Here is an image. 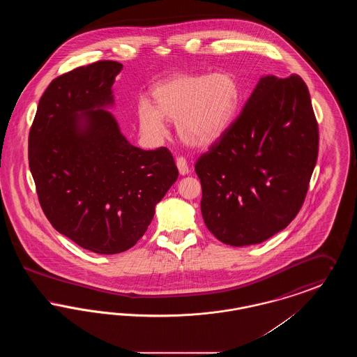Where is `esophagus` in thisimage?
Here are the masks:
<instances>
[{
  "mask_svg": "<svg viewBox=\"0 0 357 357\" xmlns=\"http://www.w3.org/2000/svg\"><path fill=\"white\" fill-rule=\"evenodd\" d=\"M175 163H176V167H178V171H179L181 175H187L190 172V167H188L185 158H176Z\"/></svg>",
  "mask_w": 357,
  "mask_h": 357,
  "instance_id": "1",
  "label": "esophagus"
}]
</instances>
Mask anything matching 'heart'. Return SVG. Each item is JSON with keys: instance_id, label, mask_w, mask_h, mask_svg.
<instances>
[{"instance_id": "heart-1", "label": "heart", "mask_w": 357, "mask_h": 357, "mask_svg": "<svg viewBox=\"0 0 357 357\" xmlns=\"http://www.w3.org/2000/svg\"><path fill=\"white\" fill-rule=\"evenodd\" d=\"M151 102L136 108L139 131L158 143L167 135V120L176 121L181 140L194 149L215 144L236 121L242 88L230 72L176 73L151 89Z\"/></svg>"}]
</instances>
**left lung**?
<instances>
[{
	"label": "left lung",
	"mask_w": 357,
	"mask_h": 357,
	"mask_svg": "<svg viewBox=\"0 0 357 357\" xmlns=\"http://www.w3.org/2000/svg\"><path fill=\"white\" fill-rule=\"evenodd\" d=\"M317 153L304 80L262 76L230 130L195 163L204 225L230 246L284 230L304 204Z\"/></svg>",
	"instance_id": "left-lung-1"
}]
</instances>
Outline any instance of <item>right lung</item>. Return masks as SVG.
Instances as JSON below:
<instances>
[{
  "instance_id": "1",
  "label": "right lung",
  "mask_w": 357,
  "mask_h": 357,
  "mask_svg": "<svg viewBox=\"0 0 357 357\" xmlns=\"http://www.w3.org/2000/svg\"><path fill=\"white\" fill-rule=\"evenodd\" d=\"M116 61L56 77L29 132V169L52 226L98 255H118L143 237L175 181L165 147L142 150L121 134L112 108Z\"/></svg>"
}]
</instances>
